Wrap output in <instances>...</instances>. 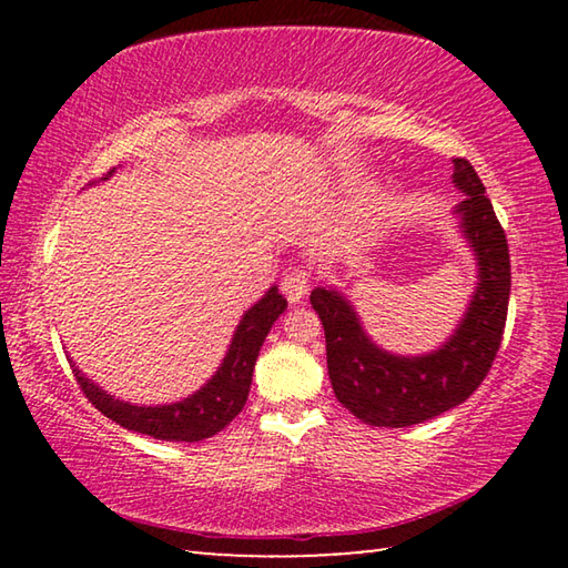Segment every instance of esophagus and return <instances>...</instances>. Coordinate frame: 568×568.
I'll return each instance as SVG.
<instances>
[{"label": "esophagus", "instance_id": "34e87169", "mask_svg": "<svg viewBox=\"0 0 568 568\" xmlns=\"http://www.w3.org/2000/svg\"><path fill=\"white\" fill-rule=\"evenodd\" d=\"M283 295L287 297L291 303H301L303 297L311 291V273L303 271V267H287L283 273Z\"/></svg>", "mask_w": 568, "mask_h": 568}]
</instances>
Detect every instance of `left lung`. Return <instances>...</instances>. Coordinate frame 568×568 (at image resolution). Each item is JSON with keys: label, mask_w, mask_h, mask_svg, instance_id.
Masks as SVG:
<instances>
[{"label": "left lung", "mask_w": 568, "mask_h": 568, "mask_svg": "<svg viewBox=\"0 0 568 568\" xmlns=\"http://www.w3.org/2000/svg\"><path fill=\"white\" fill-rule=\"evenodd\" d=\"M454 182L466 195L454 213L476 255L478 283L456 333L438 351H383L365 335L348 297L333 287L311 293L313 311L323 321L335 398L368 426L403 428L460 406L484 383L501 348L511 295L506 233L468 160H454Z\"/></svg>", "instance_id": "left-lung-1"}]
</instances>
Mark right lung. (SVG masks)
Segmentation results:
<instances>
[{"label": "right lung", "instance_id": "obj_1", "mask_svg": "<svg viewBox=\"0 0 568 568\" xmlns=\"http://www.w3.org/2000/svg\"><path fill=\"white\" fill-rule=\"evenodd\" d=\"M112 172H108V178ZM285 307L287 301L273 285L261 301L245 311L243 321L237 323L233 341H230V348L220 368L215 371V376L185 400L170 403V406H132V403L118 400L108 390L94 386L90 378H84V373L77 365H72L74 378L92 406L114 423H120L122 428L158 440L195 444V440L215 436L217 430H223L243 410L250 383H253L257 353H261L267 333H271L273 323L281 318Z\"/></svg>", "mask_w": 568, "mask_h": 568}]
</instances>
